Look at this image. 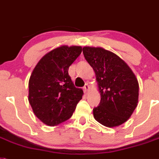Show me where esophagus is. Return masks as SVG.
<instances>
[{"instance_id": "esophagus-1", "label": "esophagus", "mask_w": 159, "mask_h": 159, "mask_svg": "<svg viewBox=\"0 0 159 159\" xmlns=\"http://www.w3.org/2000/svg\"><path fill=\"white\" fill-rule=\"evenodd\" d=\"M83 90H84V92H85V93H88V92H89V90H90V86H89L88 84H86V85H85V86L83 87Z\"/></svg>"}]
</instances>
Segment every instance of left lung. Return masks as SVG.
I'll list each match as a JSON object with an SVG mask.
<instances>
[{
  "label": "left lung",
  "mask_w": 159,
  "mask_h": 159,
  "mask_svg": "<svg viewBox=\"0 0 159 159\" xmlns=\"http://www.w3.org/2000/svg\"><path fill=\"white\" fill-rule=\"evenodd\" d=\"M84 57L95 73L101 95L93 109L96 120L106 127L122 125L132 116L138 102L139 84L135 74L117 55L102 48L84 47Z\"/></svg>",
  "instance_id": "8db88e82"
}]
</instances>
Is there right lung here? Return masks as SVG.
Masks as SVG:
<instances>
[{"mask_svg": "<svg viewBox=\"0 0 159 159\" xmlns=\"http://www.w3.org/2000/svg\"><path fill=\"white\" fill-rule=\"evenodd\" d=\"M82 51L81 46L57 48L44 55L32 72L28 100L45 125L55 126L69 120L82 98L83 90L74 86L68 73Z\"/></svg>", "mask_w": 159, "mask_h": 159, "instance_id": "add662e5", "label": "right lung"}]
</instances>
